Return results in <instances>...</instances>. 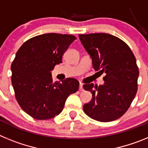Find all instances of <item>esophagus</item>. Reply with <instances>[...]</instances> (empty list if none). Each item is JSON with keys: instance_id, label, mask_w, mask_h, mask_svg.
<instances>
[{"instance_id": "1", "label": "esophagus", "mask_w": 148, "mask_h": 148, "mask_svg": "<svg viewBox=\"0 0 148 148\" xmlns=\"http://www.w3.org/2000/svg\"><path fill=\"white\" fill-rule=\"evenodd\" d=\"M79 90H80V91H84L83 84L82 83H80V84H79Z\"/></svg>"}]
</instances>
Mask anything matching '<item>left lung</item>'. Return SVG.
<instances>
[{
  "instance_id": "left-lung-1",
  "label": "left lung",
  "mask_w": 148,
  "mask_h": 148,
  "mask_svg": "<svg viewBox=\"0 0 148 148\" xmlns=\"http://www.w3.org/2000/svg\"><path fill=\"white\" fill-rule=\"evenodd\" d=\"M78 36L92 58L94 70L105 75L102 85H83L92 95L90 102L83 106L84 111L101 122L118 119L130 108L138 90L135 56L127 44L114 35L92 33Z\"/></svg>"
}]
</instances>
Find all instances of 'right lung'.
Masks as SVG:
<instances>
[{
    "label": "right lung",
    "mask_w": 148,
    "mask_h": 148,
    "mask_svg": "<svg viewBox=\"0 0 148 148\" xmlns=\"http://www.w3.org/2000/svg\"><path fill=\"white\" fill-rule=\"evenodd\" d=\"M75 39L73 35L43 34L29 39L17 52L11 65L12 84L18 103L32 118L58 116L68 96L78 91V80L67 78L53 83L51 75Z\"/></svg>",
    "instance_id": "right-lung-1"
}]
</instances>
